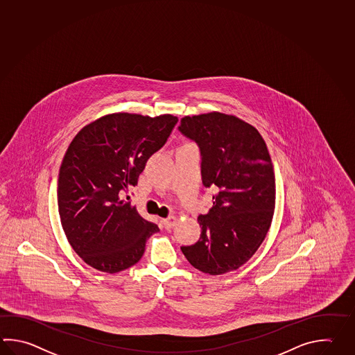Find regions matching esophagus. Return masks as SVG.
I'll return each instance as SVG.
<instances>
[{"mask_svg": "<svg viewBox=\"0 0 355 355\" xmlns=\"http://www.w3.org/2000/svg\"><path fill=\"white\" fill-rule=\"evenodd\" d=\"M175 223H177V217L175 216H169L162 220V224H163V226H164L166 229H171V227H173Z\"/></svg>", "mask_w": 355, "mask_h": 355, "instance_id": "34e87169", "label": "esophagus"}]
</instances>
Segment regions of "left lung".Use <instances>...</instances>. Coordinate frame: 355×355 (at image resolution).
Listing matches in <instances>:
<instances>
[{"mask_svg":"<svg viewBox=\"0 0 355 355\" xmlns=\"http://www.w3.org/2000/svg\"><path fill=\"white\" fill-rule=\"evenodd\" d=\"M178 130L201 153L205 187L212 207L198 216L200 240L181 246L198 270L224 275L245 264L258 250L273 218L275 180L267 145L258 130L232 115L186 116Z\"/></svg>","mask_w":355,"mask_h":355,"instance_id":"left-lung-1","label":"left lung"}]
</instances>
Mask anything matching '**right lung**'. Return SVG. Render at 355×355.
<instances>
[{"label": "right lung", "instance_id": "1", "mask_svg": "<svg viewBox=\"0 0 355 355\" xmlns=\"http://www.w3.org/2000/svg\"><path fill=\"white\" fill-rule=\"evenodd\" d=\"M177 123L173 115L119 112L85 126L68 146L59 169V216L73 250L88 266L106 273L125 270L159 232L123 197Z\"/></svg>", "mask_w": 355, "mask_h": 355}]
</instances>
